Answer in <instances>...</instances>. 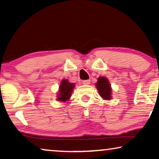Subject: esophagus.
Listing matches in <instances>:
<instances>
[{
    "label": "esophagus",
    "instance_id": "obj_1",
    "mask_svg": "<svg viewBox=\"0 0 159 159\" xmlns=\"http://www.w3.org/2000/svg\"><path fill=\"white\" fill-rule=\"evenodd\" d=\"M90 80H85L82 81V84L84 85H89L90 84Z\"/></svg>",
    "mask_w": 159,
    "mask_h": 159
}]
</instances>
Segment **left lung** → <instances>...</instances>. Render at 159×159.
Returning <instances> with one entry per match:
<instances>
[{"instance_id": "1", "label": "left lung", "mask_w": 159, "mask_h": 159, "mask_svg": "<svg viewBox=\"0 0 159 159\" xmlns=\"http://www.w3.org/2000/svg\"><path fill=\"white\" fill-rule=\"evenodd\" d=\"M98 93L100 96L105 100H111L112 89L109 80L104 76H100L98 79V82L95 84Z\"/></svg>"}]
</instances>
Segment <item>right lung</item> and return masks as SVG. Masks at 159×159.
<instances>
[{"instance_id": "add662e5", "label": "right lung", "mask_w": 159, "mask_h": 159, "mask_svg": "<svg viewBox=\"0 0 159 159\" xmlns=\"http://www.w3.org/2000/svg\"><path fill=\"white\" fill-rule=\"evenodd\" d=\"M75 84L70 83L67 79H63L59 85L57 100L61 102H66L69 100L70 97L71 96Z\"/></svg>"}]
</instances>
